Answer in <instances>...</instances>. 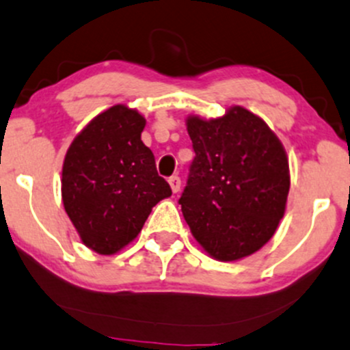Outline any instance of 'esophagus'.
Here are the masks:
<instances>
[{
  "instance_id": "34e87169",
  "label": "esophagus",
  "mask_w": 350,
  "mask_h": 350,
  "mask_svg": "<svg viewBox=\"0 0 350 350\" xmlns=\"http://www.w3.org/2000/svg\"><path fill=\"white\" fill-rule=\"evenodd\" d=\"M168 183H170V189L174 193H176V191L180 190V187H182V180H180L178 175H174L168 178Z\"/></svg>"
}]
</instances>
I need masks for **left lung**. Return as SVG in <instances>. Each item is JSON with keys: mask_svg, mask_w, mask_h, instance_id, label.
<instances>
[{"mask_svg": "<svg viewBox=\"0 0 350 350\" xmlns=\"http://www.w3.org/2000/svg\"><path fill=\"white\" fill-rule=\"evenodd\" d=\"M195 159L180 197L198 243L221 262L249 257L275 234L291 189L288 160L269 125L242 107L187 118Z\"/></svg>", "mask_w": 350, "mask_h": 350, "instance_id": "left-lung-1", "label": "left lung"}]
</instances>
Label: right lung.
Here are the masks:
<instances>
[{
    "mask_svg": "<svg viewBox=\"0 0 350 350\" xmlns=\"http://www.w3.org/2000/svg\"><path fill=\"white\" fill-rule=\"evenodd\" d=\"M145 118L115 105L96 115L71 142L62 174V197L81 242L113 255L140 234L152 208L172 189L157 174L142 142Z\"/></svg>",
    "mask_w": 350,
    "mask_h": 350,
    "instance_id": "1",
    "label": "right lung"
}]
</instances>
